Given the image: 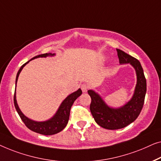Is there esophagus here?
<instances>
[{"label":"esophagus","instance_id":"obj_1","mask_svg":"<svg viewBox=\"0 0 161 161\" xmlns=\"http://www.w3.org/2000/svg\"><path fill=\"white\" fill-rule=\"evenodd\" d=\"M81 89L82 90L83 92H86L88 90V86L87 85H85V84H83V85H81Z\"/></svg>","mask_w":161,"mask_h":161}]
</instances>
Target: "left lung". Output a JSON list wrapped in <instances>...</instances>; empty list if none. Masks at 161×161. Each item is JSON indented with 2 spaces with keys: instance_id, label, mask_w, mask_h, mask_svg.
<instances>
[{
  "instance_id": "left-lung-1",
  "label": "left lung",
  "mask_w": 161,
  "mask_h": 161,
  "mask_svg": "<svg viewBox=\"0 0 161 161\" xmlns=\"http://www.w3.org/2000/svg\"><path fill=\"white\" fill-rule=\"evenodd\" d=\"M120 64L130 63L135 69L137 82L132 98L119 108H111L104 102L101 97L93 90L87 92L91 98L90 109L98 125L108 130L125 128L136 120L143 107L147 92V82L141 63L137 59L117 49Z\"/></svg>"
}]
</instances>
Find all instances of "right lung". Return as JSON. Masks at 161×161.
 I'll list each match as a JSON object with an SVG mask.
<instances>
[{"label":"right lung","mask_w":161,"mask_h":161,"mask_svg":"<svg viewBox=\"0 0 161 161\" xmlns=\"http://www.w3.org/2000/svg\"><path fill=\"white\" fill-rule=\"evenodd\" d=\"M55 54V53H45L42 54V55H38L36 57L33 58L31 60H30L28 62L25 63L20 68L19 71L17 72V77H16V86H17V81L19 77V75L21 72L22 69H23V67L27 63H28L31 60H33L35 58H46L47 56H54ZM82 91L81 89H79L76 90V92H73V93L70 94L64 101H63L62 103L60 104V107L56 112V114L52 117L51 119H48L47 121L44 122H36L33 121L32 119H29L28 117L25 116L23 113L21 112V110L19 109L18 104L17 103V100H16V89L14 91V106L16 110L18 113V114L19 115L20 118L23 123H25L28 128L30 130L34 131L36 133H40L42 135H53L56 134L59 132H60L61 130H63L65 128V127L66 126L69 119V115H70V111H71V108L73 103L76 98L79 96H80Z\"/></svg>","instance_id":"right-lung-1"}]
</instances>
